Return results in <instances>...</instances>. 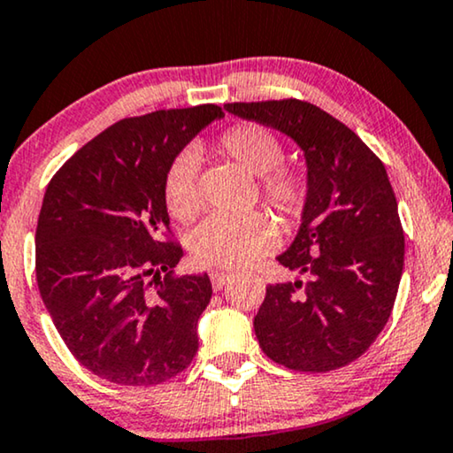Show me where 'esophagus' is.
<instances>
[{
	"instance_id": "obj_1",
	"label": "esophagus",
	"mask_w": 453,
	"mask_h": 453,
	"mask_svg": "<svg viewBox=\"0 0 453 453\" xmlns=\"http://www.w3.org/2000/svg\"><path fill=\"white\" fill-rule=\"evenodd\" d=\"M232 278H234L232 273L215 272V273H211V284H213V288H215V290H221L223 286L230 284V280H232Z\"/></svg>"
}]
</instances>
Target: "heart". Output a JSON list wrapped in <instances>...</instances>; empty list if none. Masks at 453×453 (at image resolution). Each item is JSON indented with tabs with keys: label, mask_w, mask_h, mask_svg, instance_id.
<instances>
[{
	"label": "heart",
	"mask_w": 453,
	"mask_h": 453,
	"mask_svg": "<svg viewBox=\"0 0 453 453\" xmlns=\"http://www.w3.org/2000/svg\"><path fill=\"white\" fill-rule=\"evenodd\" d=\"M217 150L250 175L261 177V196L284 221L301 219L307 211L311 184L309 175L284 160L282 140L259 123H240L217 137ZM165 207L173 219L186 223L200 209L198 158L180 152L171 160L163 180ZM278 240L276 223L263 213H215L194 230L190 249L200 265L238 269L265 255Z\"/></svg>",
	"instance_id": "heart-1"
}]
</instances>
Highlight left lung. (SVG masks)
<instances>
[{
  "instance_id": "1",
  "label": "left lung",
  "mask_w": 453,
  "mask_h": 453,
  "mask_svg": "<svg viewBox=\"0 0 453 453\" xmlns=\"http://www.w3.org/2000/svg\"><path fill=\"white\" fill-rule=\"evenodd\" d=\"M223 108L293 137L311 184L301 230L278 257L305 280L267 286L255 316L257 341L288 370L342 368L385 328L403 272V227L385 165L355 131L309 102Z\"/></svg>"
}]
</instances>
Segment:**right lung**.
Segmentation results:
<instances>
[{"instance_id":"right-lung-1","label":"right lung","mask_w":453,"mask_h":453,"mask_svg":"<svg viewBox=\"0 0 453 453\" xmlns=\"http://www.w3.org/2000/svg\"><path fill=\"white\" fill-rule=\"evenodd\" d=\"M221 106L127 117L51 177L35 232V272L51 322L100 379L152 387L198 351L196 324L213 295L207 273L177 276L165 171Z\"/></svg>"}]
</instances>
